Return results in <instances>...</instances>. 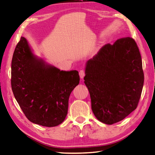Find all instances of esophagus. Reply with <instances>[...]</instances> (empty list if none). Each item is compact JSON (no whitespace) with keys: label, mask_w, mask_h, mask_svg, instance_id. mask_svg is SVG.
Returning a JSON list of instances; mask_svg holds the SVG:
<instances>
[{"label":"esophagus","mask_w":155,"mask_h":155,"mask_svg":"<svg viewBox=\"0 0 155 155\" xmlns=\"http://www.w3.org/2000/svg\"><path fill=\"white\" fill-rule=\"evenodd\" d=\"M85 74H86V72H85L84 70L82 69V70L80 71H79V75H80V77L81 78H83L84 77Z\"/></svg>","instance_id":"34e87169"}]
</instances>
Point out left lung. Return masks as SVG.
Returning a JSON list of instances; mask_svg holds the SVG:
<instances>
[{
    "label": "left lung",
    "mask_w": 155,
    "mask_h": 155,
    "mask_svg": "<svg viewBox=\"0 0 155 155\" xmlns=\"http://www.w3.org/2000/svg\"><path fill=\"white\" fill-rule=\"evenodd\" d=\"M84 81L98 120L112 125L129 116L138 107L144 82L134 39L123 38L101 47L87 61Z\"/></svg>",
    "instance_id": "8db88e82"
}]
</instances>
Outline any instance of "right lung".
Returning a JSON list of instances; mask_svg holds the SVG:
<instances>
[{"instance_id": "right-lung-1", "label": "right lung", "mask_w": 155, "mask_h": 155, "mask_svg": "<svg viewBox=\"0 0 155 155\" xmlns=\"http://www.w3.org/2000/svg\"><path fill=\"white\" fill-rule=\"evenodd\" d=\"M79 81L77 71H60L35 58L26 39L21 37L12 57L11 85L29 121L48 127L62 123L69 95Z\"/></svg>"}]
</instances>
